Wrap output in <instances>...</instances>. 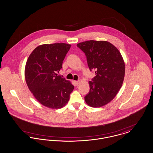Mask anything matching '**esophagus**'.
Masks as SVG:
<instances>
[{
    "label": "esophagus",
    "mask_w": 153,
    "mask_h": 153,
    "mask_svg": "<svg viewBox=\"0 0 153 153\" xmlns=\"http://www.w3.org/2000/svg\"><path fill=\"white\" fill-rule=\"evenodd\" d=\"M80 80H77V81H75V82H74V83H75L76 85H79V84H80Z\"/></svg>",
    "instance_id": "1"
}]
</instances>
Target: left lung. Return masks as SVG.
Returning <instances> with one entry per match:
<instances>
[{
  "label": "left lung",
  "instance_id": "obj_1",
  "mask_svg": "<svg viewBox=\"0 0 153 153\" xmlns=\"http://www.w3.org/2000/svg\"><path fill=\"white\" fill-rule=\"evenodd\" d=\"M85 53L90 71L95 76L89 82L90 91L84 97L91 107H101L111 102L123 82L125 66L118 49L105 41L90 40L77 44Z\"/></svg>",
  "mask_w": 153,
  "mask_h": 153
}]
</instances>
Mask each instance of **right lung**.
<instances>
[{"label":"right lung","instance_id":"add662e5","mask_svg":"<svg viewBox=\"0 0 153 153\" xmlns=\"http://www.w3.org/2000/svg\"><path fill=\"white\" fill-rule=\"evenodd\" d=\"M71 45L65 43L43 44L35 48L25 68L27 86L42 105L59 109L66 105L74 85L58 76Z\"/></svg>","mask_w":153,"mask_h":153}]
</instances>
